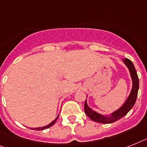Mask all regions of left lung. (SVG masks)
Wrapping results in <instances>:
<instances>
[{
	"label": "left lung",
	"instance_id": "left-lung-1",
	"mask_svg": "<svg viewBox=\"0 0 147 147\" xmlns=\"http://www.w3.org/2000/svg\"><path fill=\"white\" fill-rule=\"evenodd\" d=\"M123 61L125 65L127 66L129 70L130 75H131V78H132V90H131V92H130L129 95L127 98V100L122 105V107L119 108L118 110L112 112L110 115H104L99 114L98 112L93 111L87 105V102H86V100L85 104H84V111H85V113H86V115L90 119L92 120L93 121L100 123H113V122H115L118 120L121 119V118H123V116L126 115L129 112L130 109L133 107V106L135 105L139 89L138 77L137 72L135 70V66H134L132 61L127 59V58L123 59Z\"/></svg>",
	"mask_w": 147,
	"mask_h": 147
}]
</instances>
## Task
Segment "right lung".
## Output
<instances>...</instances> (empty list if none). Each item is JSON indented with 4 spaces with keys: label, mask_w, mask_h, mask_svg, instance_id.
<instances>
[{
    "label": "right lung",
    "mask_w": 147,
    "mask_h": 147,
    "mask_svg": "<svg viewBox=\"0 0 147 147\" xmlns=\"http://www.w3.org/2000/svg\"><path fill=\"white\" fill-rule=\"evenodd\" d=\"M58 116H59V115H58V117H57V118H56L54 120V121H52V122H51V123H49V124L47 125V126H45V127H38V128H30V129H34V130H43V129H47V128H49V127H52V125H53L55 123L56 121H57V119H58Z\"/></svg>",
    "instance_id": "1"
}]
</instances>
